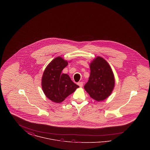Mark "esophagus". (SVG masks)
<instances>
[{"instance_id": "obj_1", "label": "esophagus", "mask_w": 150, "mask_h": 150, "mask_svg": "<svg viewBox=\"0 0 150 150\" xmlns=\"http://www.w3.org/2000/svg\"><path fill=\"white\" fill-rule=\"evenodd\" d=\"M78 85L79 86H80V87H82L83 86V83L81 82V81L78 82Z\"/></svg>"}]
</instances>
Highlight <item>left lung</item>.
Here are the masks:
<instances>
[{
  "label": "left lung",
  "mask_w": 150,
  "mask_h": 150,
  "mask_svg": "<svg viewBox=\"0 0 150 150\" xmlns=\"http://www.w3.org/2000/svg\"><path fill=\"white\" fill-rule=\"evenodd\" d=\"M91 74L84 86L86 92L97 101L107 98L115 86V79L110 65L102 57L96 58L90 64Z\"/></svg>",
  "instance_id": "obj_1"
}]
</instances>
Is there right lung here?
Here are the masks:
<instances>
[{
    "label": "right lung",
    "mask_w": 150,
    "mask_h": 150,
    "mask_svg": "<svg viewBox=\"0 0 150 150\" xmlns=\"http://www.w3.org/2000/svg\"><path fill=\"white\" fill-rule=\"evenodd\" d=\"M68 64L60 57L54 58L45 68L42 80L43 92L47 97L56 103H61L79 86L75 84L62 71Z\"/></svg>",
    "instance_id": "1"
}]
</instances>
